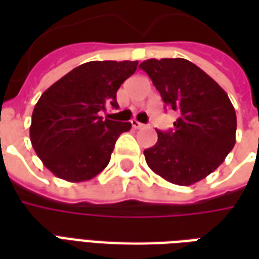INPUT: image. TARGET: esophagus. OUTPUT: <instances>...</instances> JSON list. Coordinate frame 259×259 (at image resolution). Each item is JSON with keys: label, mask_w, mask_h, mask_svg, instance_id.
Returning <instances> with one entry per match:
<instances>
[{"label": "esophagus", "mask_w": 259, "mask_h": 259, "mask_svg": "<svg viewBox=\"0 0 259 259\" xmlns=\"http://www.w3.org/2000/svg\"><path fill=\"white\" fill-rule=\"evenodd\" d=\"M132 126H133V127H135V129H143V127H146V124H143V123H140V122H139V120H132Z\"/></svg>", "instance_id": "1"}]
</instances>
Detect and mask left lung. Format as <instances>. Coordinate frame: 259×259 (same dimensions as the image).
<instances>
[{"label":"left lung","mask_w":259,"mask_h":259,"mask_svg":"<svg viewBox=\"0 0 259 259\" xmlns=\"http://www.w3.org/2000/svg\"><path fill=\"white\" fill-rule=\"evenodd\" d=\"M140 68L165 105L179 112L174 130H157V144L144 151L147 165L174 185H194L233 150L237 127L233 105L222 87L187 59H147Z\"/></svg>","instance_id":"8db88e82"}]
</instances>
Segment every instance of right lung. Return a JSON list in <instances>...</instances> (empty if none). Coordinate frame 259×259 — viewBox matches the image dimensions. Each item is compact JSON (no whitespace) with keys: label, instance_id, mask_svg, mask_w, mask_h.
Returning a JSON list of instances; mask_svg holds the SVG:
<instances>
[{"label":"right lung","instance_id":"obj_1","mask_svg":"<svg viewBox=\"0 0 259 259\" xmlns=\"http://www.w3.org/2000/svg\"><path fill=\"white\" fill-rule=\"evenodd\" d=\"M137 61H91L70 70L37 101L30 124L34 151L59 179H93L105 169L115 143L130 122L100 116L118 108L116 91L137 69Z\"/></svg>","mask_w":259,"mask_h":259}]
</instances>
